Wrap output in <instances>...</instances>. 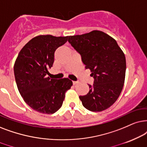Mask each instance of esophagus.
Instances as JSON below:
<instances>
[{
	"instance_id": "34e87169",
	"label": "esophagus",
	"mask_w": 147,
	"mask_h": 147,
	"mask_svg": "<svg viewBox=\"0 0 147 147\" xmlns=\"http://www.w3.org/2000/svg\"><path fill=\"white\" fill-rule=\"evenodd\" d=\"M72 83H73V85H76V84L79 83V81H72Z\"/></svg>"
}]
</instances>
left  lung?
I'll list each match as a JSON object with an SVG mask.
<instances>
[{
  "instance_id": "left-lung-1",
  "label": "left lung",
  "mask_w": 147,
  "mask_h": 147,
  "mask_svg": "<svg viewBox=\"0 0 147 147\" xmlns=\"http://www.w3.org/2000/svg\"><path fill=\"white\" fill-rule=\"evenodd\" d=\"M68 42L91 70L93 85L87 95L79 96L83 105L91 111L111 106L120 96L126 74V58L116 41L104 32L94 30L68 37Z\"/></svg>"
}]
</instances>
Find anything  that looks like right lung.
Instances as JSON below:
<instances>
[{"label":"right lung","mask_w":147,"mask_h":147,"mask_svg":"<svg viewBox=\"0 0 147 147\" xmlns=\"http://www.w3.org/2000/svg\"><path fill=\"white\" fill-rule=\"evenodd\" d=\"M68 36L46 35L34 38L21 49L14 65L17 88L25 103L42 113H54L62 107L66 91L72 82L67 78L50 79L48 69L53 66L54 52Z\"/></svg>","instance_id":"obj_1"}]
</instances>
